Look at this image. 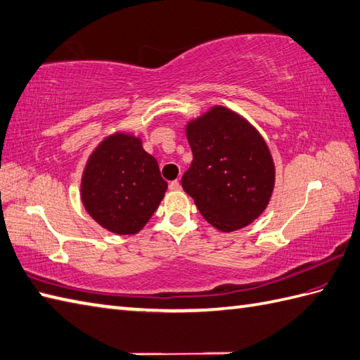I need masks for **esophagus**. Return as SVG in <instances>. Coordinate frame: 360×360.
Wrapping results in <instances>:
<instances>
[{
	"mask_svg": "<svg viewBox=\"0 0 360 360\" xmlns=\"http://www.w3.org/2000/svg\"><path fill=\"white\" fill-rule=\"evenodd\" d=\"M169 189H171V191H180V189H181L180 181H179V180L171 181V183H169Z\"/></svg>",
	"mask_w": 360,
	"mask_h": 360,
	"instance_id": "1",
	"label": "esophagus"
}]
</instances>
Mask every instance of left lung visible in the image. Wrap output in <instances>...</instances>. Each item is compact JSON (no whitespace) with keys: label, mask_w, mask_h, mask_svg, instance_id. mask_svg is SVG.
<instances>
[{"label":"left lung","mask_w":360,"mask_h":360,"mask_svg":"<svg viewBox=\"0 0 360 360\" xmlns=\"http://www.w3.org/2000/svg\"><path fill=\"white\" fill-rule=\"evenodd\" d=\"M185 131L194 160L181 186L203 219L221 233L259 219L276 183L274 160L260 132L220 105L189 120Z\"/></svg>","instance_id":"8db88e82"}]
</instances>
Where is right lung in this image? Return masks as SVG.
Instances as JSON below:
<instances>
[{"label": "right lung", "mask_w": 360, "mask_h": 360, "mask_svg": "<svg viewBox=\"0 0 360 360\" xmlns=\"http://www.w3.org/2000/svg\"><path fill=\"white\" fill-rule=\"evenodd\" d=\"M167 183L139 135L117 131L92 150L82 175L79 197L87 214L110 233L134 236L163 200Z\"/></svg>", "instance_id": "1"}]
</instances>
